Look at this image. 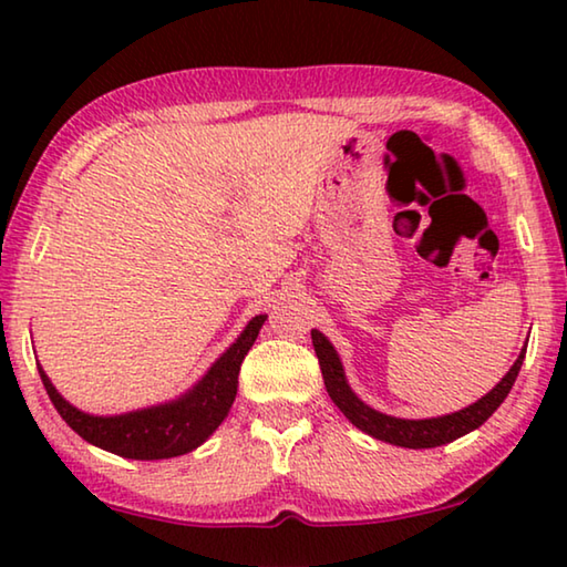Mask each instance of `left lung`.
<instances>
[{"label": "left lung", "mask_w": 567, "mask_h": 567, "mask_svg": "<svg viewBox=\"0 0 567 567\" xmlns=\"http://www.w3.org/2000/svg\"><path fill=\"white\" fill-rule=\"evenodd\" d=\"M312 344H315V354H318L320 360L324 388H328V395L332 398L334 405L340 408L342 415L370 437L382 440V443H390V445H398V447H410V450L453 443V440L477 430L497 408L503 405V400L507 398V392H511L517 372H520V364L525 360V348H523L520 354H517V360L513 362V368L507 370V375L497 382L487 395L473 402V405H467L457 412H450V415H440V417L405 420V417L385 415V412L364 405V402L354 395L352 388L348 385V378H344V368L340 362L338 350L332 348V342L324 338L320 330H312Z\"/></svg>", "instance_id": "1"}]
</instances>
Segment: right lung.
Masks as SVG:
<instances>
[{
  "label": "right lung",
  "instance_id": "add662e5",
  "mask_svg": "<svg viewBox=\"0 0 567 567\" xmlns=\"http://www.w3.org/2000/svg\"><path fill=\"white\" fill-rule=\"evenodd\" d=\"M267 315H255L239 338L219 354L203 380L185 395L162 405L122 412V415H90L66 402L40 364L47 395L62 420L76 435L107 453L130 460H165L192 453L223 425L237 395V375L245 354L252 348Z\"/></svg>",
  "mask_w": 567,
  "mask_h": 567
}]
</instances>
